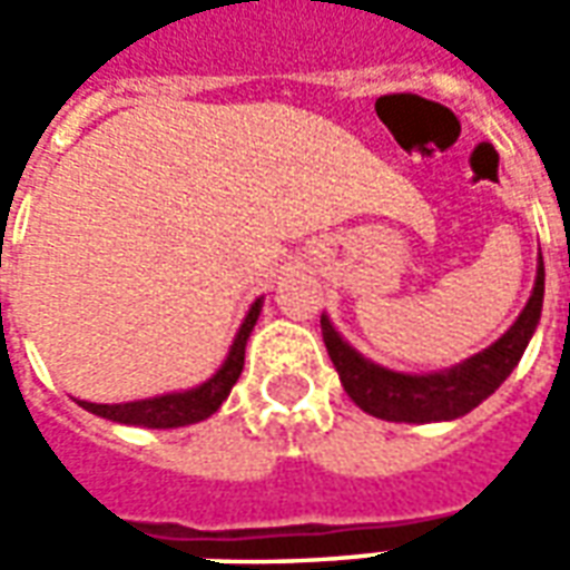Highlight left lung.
Masks as SVG:
<instances>
[{
    "label": "left lung",
    "instance_id": "8db88e82",
    "mask_svg": "<svg viewBox=\"0 0 570 570\" xmlns=\"http://www.w3.org/2000/svg\"><path fill=\"white\" fill-rule=\"evenodd\" d=\"M540 308H543V259L538 265L534 293L513 326L482 354L458 363L452 370L433 372V375H403V372L382 370L370 360H363L354 347L342 342L330 317H321V330L323 345L330 351V360L338 370L347 396L363 412L384 421L424 424V421L461 419L470 409H476L485 396L494 394L525 354L528 338L534 335V326L540 321Z\"/></svg>",
    "mask_w": 570,
    "mask_h": 570
}]
</instances>
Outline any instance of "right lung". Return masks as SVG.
Listing matches in <instances>:
<instances>
[{"mask_svg":"<svg viewBox=\"0 0 570 570\" xmlns=\"http://www.w3.org/2000/svg\"><path fill=\"white\" fill-rule=\"evenodd\" d=\"M262 298L253 302L247 321L240 323L237 330V338L228 357L219 366V372L213 375L210 382H204L200 387H191L186 394H164L151 396V400H137V403H116V406H104V403H79L81 409H88L100 419L118 421V424H137V428H186V424H195V421L210 419L216 409L223 406V400L232 394V387L240 379V370H244V347H247V338L253 333V326L259 321Z\"/></svg>","mask_w":570,"mask_h":570,"instance_id":"add662e5","label":"right lung"}]
</instances>
